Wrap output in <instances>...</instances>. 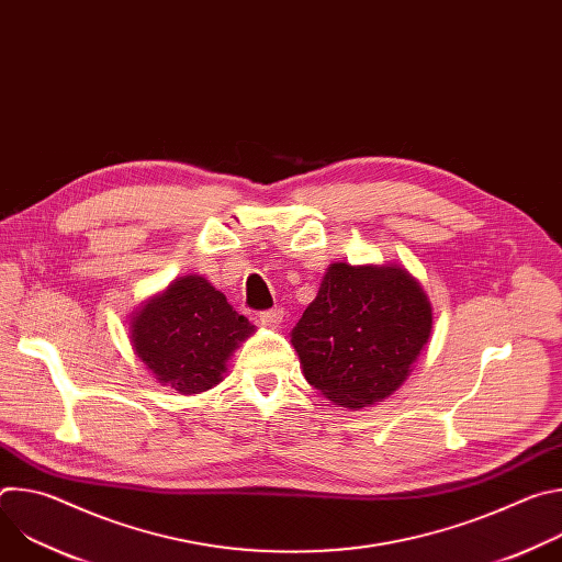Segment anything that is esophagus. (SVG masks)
Segmentation results:
<instances>
[{"instance_id":"1","label":"esophagus","mask_w":562,"mask_h":562,"mask_svg":"<svg viewBox=\"0 0 562 562\" xmlns=\"http://www.w3.org/2000/svg\"><path fill=\"white\" fill-rule=\"evenodd\" d=\"M282 319H284V311H282L280 306H276V308H267V311H262V313H260V323H262L265 327H271V329L280 327V325H282Z\"/></svg>"}]
</instances>
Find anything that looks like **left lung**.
Segmentation results:
<instances>
[{
    "mask_svg": "<svg viewBox=\"0 0 562 562\" xmlns=\"http://www.w3.org/2000/svg\"><path fill=\"white\" fill-rule=\"evenodd\" d=\"M431 304L400 267L331 265L291 334L304 378L360 409L403 384L431 336Z\"/></svg>",
    "mask_w": 562,
    "mask_h": 562,
    "instance_id": "1",
    "label": "left lung"
}]
</instances>
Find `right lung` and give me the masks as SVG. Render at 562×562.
<instances>
[{"instance_id":"right-lung-1","label":"right lung","mask_w":562,"mask_h":562,"mask_svg":"<svg viewBox=\"0 0 562 562\" xmlns=\"http://www.w3.org/2000/svg\"><path fill=\"white\" fill-rule=\"evenodd\" d=\"M254 329L204 278L176 280L133 317V347L157 382L180 393L222 380L226 360Z\"/></svg>"}]
</instances>
